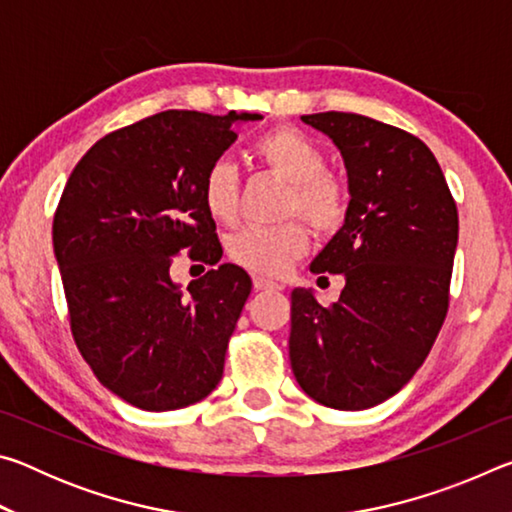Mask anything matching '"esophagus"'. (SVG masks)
Segmentation results:
<instances>
[{
  "label": "esophagus",
  "instance_id": "esophagus-1",
  "mask_svg": "<svg viewBox=\"0 0 512 512\" xmlns=\"http://www.w3.org/2000/svg\"><path fill=\"white\" fill-rule=\"evenodd\" d=\"M253 287L257 291H282V284H277L273 280H266V277H262V275L253 277Z\"/></svg>",
  "mask_w": 512,
  "mask_h": 512
}]
</instances>
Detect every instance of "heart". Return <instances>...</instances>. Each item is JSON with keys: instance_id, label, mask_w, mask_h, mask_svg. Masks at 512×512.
Masks as SVG:
<instances>
[{"instance_id": "b5f03b06", "label": "heart", "mask_w": 512, "mask_h": 512, "mask_svg": "<svg viewBox=\"0 0 512 512\" xmlns=\"http://www.w3.org/2000/svg\"><path fill=\"white\" fill-rule=\"evenodd\" d=\"M255 158L287 183L282 210L300 214L318 235H332L348 212V192L339 176L325 169V155L296 128H273L255 144ZM201 198L207 214L219 223H235L239 212V176L235 164L216 160L205 171ZM307 248V228L298 219L273 228H244L225 244L228 257L246 271L280 275Z\"/></svg>"}]
</instances>
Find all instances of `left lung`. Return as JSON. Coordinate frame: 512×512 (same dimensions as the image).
Here are the masks:
<instances>
[{
  "mask_svg": "<svg viewBox=\"0 0 512 512\" xmlns=\"http://www.w3.org/2000/svg\"><path fill=\"white\" fill-rule=\"evenodd\" d=\"M302 121L341 151L350 203L309 266L345 277L339 302L291 293V370L311 400L361 411L409 384L443 327L458 212L438 160L415 135L354 112Z\"/></svg>",
  "mask_w": 512,
  "mask_h": 512,
  "instance_id": "left-lung-1",
  "label": "left lung"
}]
</instances>
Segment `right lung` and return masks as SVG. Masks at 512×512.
I'll list each match as a JSON object with an SVG mask.
<instances>
[{
  "mask_svg": "<svg viewBox=\"0 0 512 512\" xmlns=\"http://www.w3.org/2000/svg\"><path fill=\"white\" fill-rule=\"evenodd\" d=\"M257 112L167 110L110 133L76 164L54 214V255L76 348L108 391L144 411L210 395L253 289L235 264L187 291L173 255L214 266L223 250L201 185Z\"/></svg>",
  "mask_w": 512,
  "mask_h": 512,
  "instance_id": "obj_1",
  "label": "right lung"
}]
</instances>
